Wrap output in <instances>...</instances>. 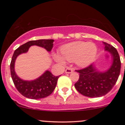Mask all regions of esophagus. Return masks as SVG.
<instances>
[{
  "instance_id": "1",
  "label": "esophagus",
  "mask_w": 125,
  "mask_h": 125,
  "mask_svg": "<svg viewBox=\"0 0 125 125\" xmlns=\"http://www.w3.org/2000/svg\"><path fill=\"white\" fill-rule=\"evenodd\" d=\"M73 72V69L71 68V67H67L66 69L65 70L66 73H71Z\"/></svg>"
}]
</instances>
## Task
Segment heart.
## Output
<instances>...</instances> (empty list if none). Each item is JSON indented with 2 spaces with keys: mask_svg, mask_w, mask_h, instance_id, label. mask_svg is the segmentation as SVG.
Instances as JSON below:
<instances>
[{
  "mask_svg": "<svg viewBox=\"0 0 125 125\" xmlns=\"http://www.w3.org/2000/svg\"><path fill=\"white\" fill-rule=\"evenodd\" d=\"M61 52V54H53V58L58 62L64 63L65 61H75L79 66L85 67L95 59L97 48L93 43L76 41L62 46Z\"/></svg>",
  "mask_w": 125,
  "mask_h": 125,
  "instance_id": "1",
  "label": "heart"
}]
</instances>
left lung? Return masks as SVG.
<instances>
[{
	"instance_id": "left-lung-1",
	"label": "left lung",
	"mask_w": 125,
	"mask_h": 125,
	"mask_svg": "<svg viewBox=\"0 0 125 125\" xmlns=\"http://www.w3.org/2000/svg\"><path fill=\"white\" fill-rule=\"evenodd\" d=\"M105 51L110 53L112 64L108 70L99 72L94 64L85 68L76 70L79 78L74 87L80 94L87 97H97L105 95L110 92L117 81L120 72L121 62L116 48L104 42Z\"/></svg>"
}]
</instances>
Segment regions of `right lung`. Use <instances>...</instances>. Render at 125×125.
Listing matches in <instances>:
<instances>
[{"instance_id": "1", "label": "right lung", "mask_w": 125, "mask_h": 125, "mask_svg": "<svg viewBox=\"0 0 125 125\" xmlns=\"http://www.w3.org/2000/svg\"><path fill=\"white\" fill-rule=\"evenodd\" d=\"M54 40L40 39L31 41L22 44L14 52L10 63V73L12 79L17 90L23 96L31 99H39L46 97L53 92L60 76H55L51 72L46 71L36 79L24 81L18 76L15 71V63L19 54L26 53L31 46L36 45L51 52L53 46Z\"/></svg>"}]
</instances>
